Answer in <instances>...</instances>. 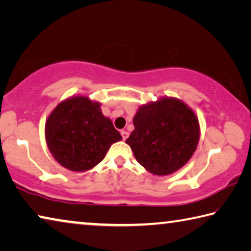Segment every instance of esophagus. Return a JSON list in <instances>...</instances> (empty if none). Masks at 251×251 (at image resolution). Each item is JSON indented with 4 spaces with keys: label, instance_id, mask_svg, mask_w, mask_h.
Segmentation results:
<instances>
[{
    "label": "esophagus",
    "instance_id": "34e87169",
    "mask_svg": "<svg viewBox=\"0 0 251 251\" xmlns=\"http://www.w3.org/2000/svg\"><path fill=\"white\" fill-rule=\"evenodd\" d=\"M121 134H122V137H123V139H124V141H126L127 137H128V133H127L126 130H122V131H121Z\"/></svg>",
    "mask_w": 251,
    "mask_h": 251
}]
</instances>
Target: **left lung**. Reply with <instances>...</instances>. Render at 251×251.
<instances>
[{"label": "left lung", "mask_w": 251, "mask_h": 251, "mask_svg": "<svg viewBox=\"0 0 251 251\" xmlns=\"http://www.w3.org/2000/svg\"><path fill=\"white\" fill-rule=\"evenodd\" d=\"M126 144L136 160L156 176H167L188 163L196 151L201 126L194 110L175 97L139 106Z\"/></svg>", "instance_id": "8db88e82"}]
</instances>
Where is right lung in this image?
Listing matches in <instances>:
<instances>
[{
    "label": "right lung",
    "instance_id": "right-lung-1",
    "mask_svg": "<svg viewBox=\"0 0 251 251\" xmlns=\"http://www.w3.org/2000/svg\"><path fill=\"white\" fill-rule=\"evenodd\" d=\"M49 151L57 163L72 172H86L104 159L114 143L122 139L100 103L75 95L57 104L45 123Z\"/></svg>",
    "mask_w": 251,
    "mask_h": 251
}]
</instances>
